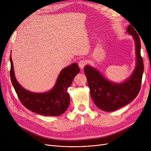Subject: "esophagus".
<instances>
[{"label": "esophagus", "mask_w": 151, "mask_h": 151, "mask_svg": "<svg viewBox=\"0 0 151 151\" xmlns=\"http://www.w3.org/2000/svg\"><path fill=\"white\" fill-rule=\"evenodd\" d=\"M86 63H87V61L86 60H84V59L80 60L78 62V65L81 69H83L84 68V67L86 65Z\"/></svg>", "instance_id": "1"}]
</instances>
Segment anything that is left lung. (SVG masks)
<instances>
[{"label": "left lung", "instance_id": "1", "mask_svg": "<svg viewBox=\"0 0 151 151\" xmlns=\"http://www.w3.org/2000/svg\"><path fill=\"white\" fill-rule=\"evenodd\" d=\"M134 28L132 25H129L127 31L133 36L135 42L137 65L125 81L112 83L94 68L89 65L84 68L92 99L98 108L105 111H113L129 104L136 98L140 91L144 64L141 55L139 37Z\"/></svg>", "mask_w": 151, "mask_h": 151}]
</instances>
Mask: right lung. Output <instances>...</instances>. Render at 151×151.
<instances>
[{"label": "right lung", "mask_w": 151, "mask_h": 151, "mask_svg": "<svg viewBox=\"0 0 151 151\" xmlns=\"http://www.w3.org/2000/svg\"><path fill=\"white\" fill-rule=\"evenodd\" d=\"M10 59L11 81L24 106L34 113L47 116H60L65 111L70 104L67 89L80 72L77 63H73L60 71L52 90L45 93H35L24 89L16 80L11 56Z\"/></svg>", "instance_id": "obj_1"}]
</instances>
